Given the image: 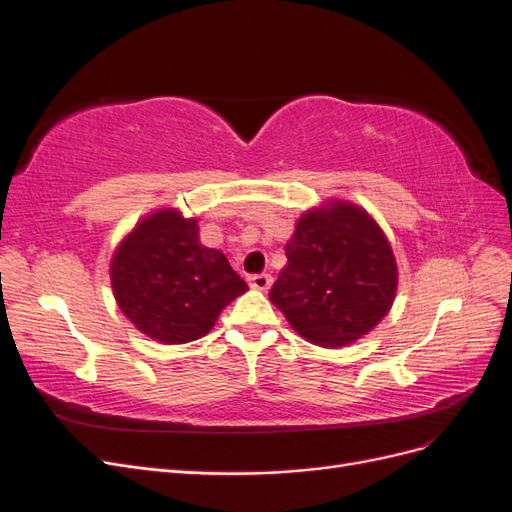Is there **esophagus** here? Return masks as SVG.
I'll return each mask as SVG.
<instances>
[{
  "instance_id": "obj_1",
  "label": "esophagus",
  "mask_w": 512,
  "mask_h": 512,
  "mask_svg": "<svg viewBox=\"0 0 512 512\" xmlns=\"http://www.w3.org/2000/svg\"><path fill=\"white\" fill-rule=\"evenodd\" d=\"M250 284H252V288H256V290H260V292H265V290L271 288L273 277H271L269 273H258V275H252V277H250Z\"/></svg>"
}]
</instances>
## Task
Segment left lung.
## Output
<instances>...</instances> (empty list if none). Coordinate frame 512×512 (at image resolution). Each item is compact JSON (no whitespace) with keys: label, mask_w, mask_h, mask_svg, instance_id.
I'll return each instance as SVG.
<instances>
[{"label":"left lung","mask_w":512,"mask_h":512,"mask_svg":"<svg viewBox=\"0 0 512 512\" xmlns=\"http://www.w3.org/2000/svg\"><path fill=\"white\" fill-rule=\"evenodd\" d=\"M286 258L269 299L309 344H352L389 314L397 262L363 207L331 198L305 211L286 243Z\"/></svg>","instance_id":"8db88e82"}]
</instances>
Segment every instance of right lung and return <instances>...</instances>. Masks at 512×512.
I'll return each mask as SVG.
<instances>
[{
	"instance_id": "1",
	"label": "right lung",
	"mask_w": 512,
	"mask_h": 512,
	"mask_svg": "<svg viewBox=\"0 0 512 512\" xmlns=\"http://www.w3.org/2000/svg\"><path fill=\"white\" fill-rule=\"evenodd\" d=\"M111 286L123 316L160 344L205 337L250 290L220 250L200 243L198 222L173 207L149 213L119 243Z\"/></svg>"
}]
</instances>
